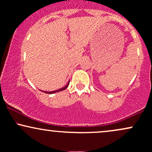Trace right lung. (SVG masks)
<instances>
[{"label":"right lung","instance_id":"right-lung-1","mask_svg":"<svg viewBox=\"0 0 152 152\" xmlns=\"http://www.w3.org/2000/svg\"><path fill=\"white\" fill-rule=\"evenodd\" d=\"M69 82H70V81H69V83H67V85H66V86H64V88H60V89H58V90H56V91H43V92H44V93H46V94H54V93H56V92H58V91H64V90H65L66 88H67L68 86H69Z\"/></svg>","mask_w":152,"mask_h":152}]
</instances>
